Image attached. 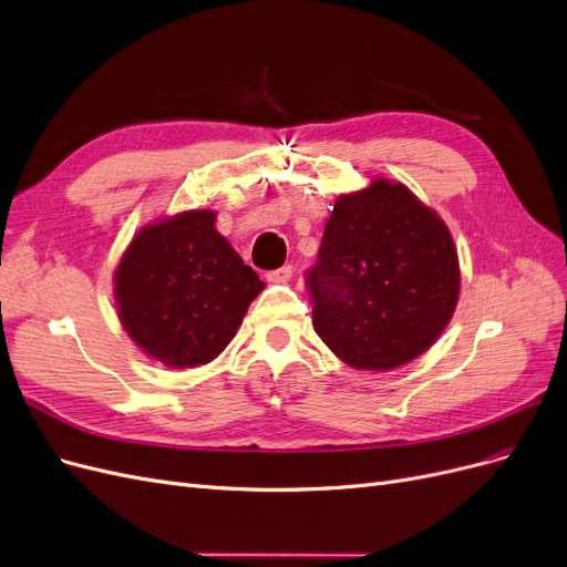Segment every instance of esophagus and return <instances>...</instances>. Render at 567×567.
Returning <instances> with one entry per match:
<instances>
[{"instance_id": "obj_1", "label": "esophagus", "mask_w": 567, "mask_h": 567, "mask_svg": "<svg viewBox=\"0 0 567 567\" xmlns=\"http://www.w3.org/2000/svg\"><path fill=\"white\" fill-rule=\"evenodd\" d=\"M290 279H293V267L290 265H284V267L267 274V281H271V284H288Z\"/></svg>"}]
</instances>
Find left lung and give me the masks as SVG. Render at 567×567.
Listing matches in <instances>:
<instances>
[{
  "label": "left lung",
  "mask_w": 567,
  "mask_h": 567,
  "mask_svg": "<svg viewBox=\"0 0 567 567\" xmlns=\"http://www.w3.org/2000/svg\"><path fill=\"white\" fill-rule=\"evenodd\" d=\"M315 331L348 367L390 371L447 329L461 290L442 217L385 177L342 194L307 274Z\"/></svg>",
  "instance_id": "1"
}]
</instances>
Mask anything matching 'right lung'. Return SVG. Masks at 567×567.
Instances as JSON below:
<instances>
[{
  "instance_id": "1",
  "label": "right lung",
  "mask_w": 567,
  "mask_h": 567,
  "mask_svg": "<svg viewBox=\"0 0 567 567\" xmlns=\"http://www.w3.org/2000/svg\"><path fill=\"white\" fill-rule=\"evenodd\" d=\"M215 219V210L156 219L134 234L113 274L120 323L169 369L213 362L265 288Z\"/></svg>"
}]
</instances>
